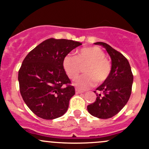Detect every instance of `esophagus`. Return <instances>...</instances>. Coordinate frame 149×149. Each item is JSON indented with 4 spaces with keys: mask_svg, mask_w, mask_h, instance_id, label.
Here are the masks:
<instances>
[{
    "mask_svg": "<svg viewBox=\"0 0 149 149\" xmlns=\"http://www.w3.org/2000/svg\"><path fill=\"white\" fill-rule=\"evenodd\" d=\"M76 93H84V91L80 90V89H79V88H76Z\"/></svg>",
    "mask_w": 149,
    "mask_h": 149,
    "instance_id": "esophagus-1",
    "label": "esophagus"
}]
</instances>
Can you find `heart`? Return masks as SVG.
<instances>
[{
	"mask_svg": "<svg viewBox=\"0 0 149 149\" xmlns=\"http://www.w3.org/2000/svg\"><path fill=\"white\" fill-rule=\"evenodd\" d=\"M104 52L97 46L88 47L79 50L76 56L66 55L63 60V69L70 79L78 78L81 70L84 68V76L76 82V86L81 89L93 86L96 81L102 83L108 79L111 70L110 62L106 58Z\"/></svg>",
	"mask_w": 149,
	"mask_h": 149,
	"instance_id": "obj_1",
	"label": "heart"
}]
</instances>
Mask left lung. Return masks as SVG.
I'll return each instance as SVG.
<instances>
[{"instance_id": "left-lung-1", "label": "left lung", "mask_w": 149, "mask_h": 149, "mask_svg": "<svg viewBox=\"0 0 149 149\" xmlns=\"http://www.w3.org/2000/svg\"><path fill=\"white\" fill-rule=\"evenodd\" d=\"M95 44L106 48L111 59V70L108 79L96 88L99 93L94 91L96 99L87 106V110L93 116L106 119L116 115L127 103L134 76L129 63L123 54L106 43L96 42Z\"/></svg>"}]
</instances>
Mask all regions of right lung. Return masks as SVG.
Segmentation results:
<instances>
[{"label":"right lung","instance_id":"1","mask_svg":"<svg viewBox=\"0 0 149 149\" xmlns=\"http://www.w3.org/2000/svg\"><path fill=\"white\" fill-rule=\"evenodd\" d=\"M82 43L67 39L49 38L32 50L18 71L20 92L37 116L52 120L67 111L75 94L63 67V60Z\"/></svg>","mask_w":149,"mask_h":149}]
</instances>
